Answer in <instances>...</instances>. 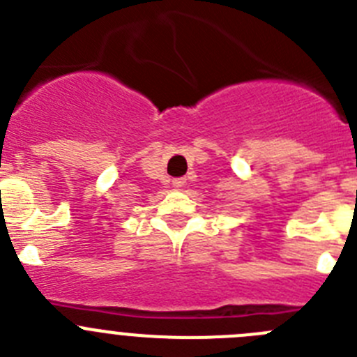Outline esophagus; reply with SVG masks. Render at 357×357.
<instances>
[{
	"label": "esophagus",
	"mask_w": 357,
	"mask_h": 357,
	"mask_svg": "<svg viewBox=\"0 0 357 357\" xmlns=\"http://www.w3.org/2000/svg\"><path fill=\"white\" fill-rule=\"evenodd\" d=\"M185 183H186L185 178L172 179V185H174V188H181V186H185Z\"/></svg>",
	"instance_id": "obj_1"
}]
</instances>
